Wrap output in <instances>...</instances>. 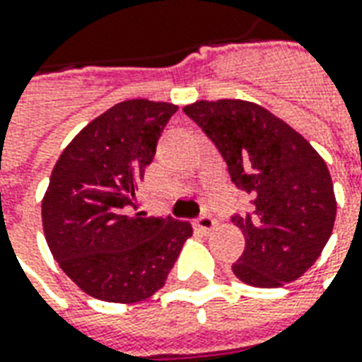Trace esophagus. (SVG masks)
I'll use <instances>...</instances> for the list:
<instances>
[{
  "label": "esophagus",
  "instance_id": "esophagus-1",
  "mask_svg": "<svg viewBox=\"0 0 362 362\" xmlns=\"http://www.w3.org/2000/svg\"><path fill=\"white\" fill-rule=\"evenodd\" d=\"M196 227H198L199 231H204V233H209V231L216 227V219L209 216V214H202V216L196 219Z\"/></svg>",
  "mask_w": 362,
  "mask_h": 362
}]
</instances>
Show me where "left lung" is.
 <instances>
[{"label":"left lung","instance_id":"obj_1","mask_svg":"<svg viewBox=\"0 0 362 362\" xmlns=\"http://www.w3.org/2000/svg\"><path fill=\"white\" fill-rule=\"evenodd\" d=\"M184 113L217 146L235 186L252 198V214L231 217L245 235L235 276L257 288L302 276L335 223L327 164L298 131L257 103L202 100Z\"/></svg>","mask_w":362,"mask_h":362}]
</instances>
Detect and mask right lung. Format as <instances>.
<instances>
[{
	"label": "right lung",
	"instance_id": "obj_1",
	"mask_svg": "<svg viewBox=\"0 0 362 362\" xmlns=\"http://www.w3.org/2000/svg\"><path fill=\"white\" fill-rule=\"evenodd\" d=\"M178 105L127 100L90 121L54 164L42 198L52 257L86 294L141 302L166 282L189 221L145 217L137 192Z\"/></svg>",
	"mask_w": 362,
	"mask_h": 362
}]
</instances>
